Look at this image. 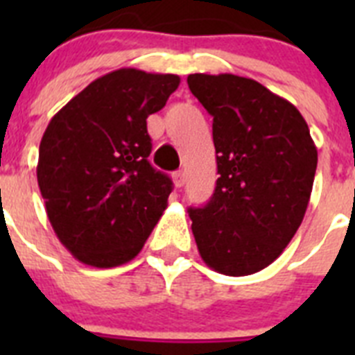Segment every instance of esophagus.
Returning <instances> with one entry per match:
<instances>
[{"instance_id": "34e87169", "label": "esophagus", "mask_w": 355, "mask_h": 355, "mask_svg": "<svg viewBox=\"0 0 355 355\" xmlns=\"http://www.w3.org/2000/svg\"><path fill=\"white\" fill-rule=\"evenodd\" d=\"M172 178H174V184L178 188H181L184 184V181H187V174H184L183 171H178V172H174V175H172Z\"/></svg>"}]
</instances>
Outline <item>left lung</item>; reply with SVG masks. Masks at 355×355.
Here are the masks:
<instances>
[{"instance_id": "8db88e82", "label": "left lung", "mask_w": 355, "mask_h": 355, "mask_svg": "<svg viewBox=\"0 0 355 355\" xmlns=\"http://www.w3.org/2000/svg\"><path fill=\"white\" fill-rule=\"evenodd\" d=\"M188 87L213 117L215 192L190 208L192 233L206 265L250 275L281 256L302 224L316 153L300 112L250 78L190 74Z\"/></svg>"}]
</instances>
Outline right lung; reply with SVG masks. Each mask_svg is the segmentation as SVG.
<instances>
[{"mask_svg": "<svg viewBox=\"0 0 355 355\" xmlns=\"http://www.w3.org/2000/svg\"><path fill=\"white\" fill-rule=\"evenodd\" d=\"M180 81L119 69L94 80L49 121L37 181L56 236L78 261L97 268L131 261L162 218L172 181L147 159V117Z\"/></svg>", "mask_w": 355, "mask_h": 355, "instance_id": "add662e5", "label": "right lung"}]
</instances>
